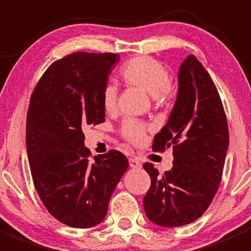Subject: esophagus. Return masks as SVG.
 Masks as SVG:
<instances>
[{
  "label": "esophagus",
  "mask_w": 251,
  "mask_h": 251,
  "mask_svg": "<svg viewBox=\"0 0 251 251\" xmlns=\"http://www.w3.org/2000/svg\"><path fill=\"white\" fill-rule=\"evenodd\" d=\"M128 163H130L131 168H133V169L141 168V161L138 160V159L136 158V156H132V158L128 159Z\"/></svg>",
  "instance_id": "esophagus-1"
}]
</instances>
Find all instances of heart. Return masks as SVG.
<instances>
[{"instance_id": "b5f03b06", "label": "heart", "mask_w": 251, "mask_h": 251, "mask_svg": "<svg viewBox=\"0 0 251 251\" xmlns=\"http://www.w3.org/2000/svg\"><path fill=\"white\" fill-rule=\"evenodd\" d=\"M121 77L128 86L141 88L151 96L156 103L166 102L173 95L174 88L165 67L151 57L138 55L128 60L121 69ZM102 105L109 114L118 108V88L114 85H107L103 90ZM147 130L146 124L135 119H126L121 125V135L132 144H141Z\"/></svg>"}]
</instances>
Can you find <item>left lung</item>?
Listing matches in <instances>:
<instances>
[{
	"label": "left lung",
	"instance_id": "8db88e82",
	"mask_svg": "<svg viewBox=\"0 0 251 251\" xmlns=\"http://www.w3.org/2000/svg\"><path fill=\"white\" fill-rule=\"evenodd\" d=\"M226 114L216 86L193 54L182 62L178 92L166 125L156 133L154 151L174 149V166L163 176L151 164L143 199L153 224L179 227L192 224L209 207L219 189L228 151Z\"/></svg>",
	"mask_w": 251,
	"mask_h": 251
}]
</instances>
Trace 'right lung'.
Listing matches in <instances>:
<instances>
[{
    "label": "right lung",
    "mask_w": 251,
    "mask_h": 251,
    "mask_svg": "<svg viewBox=\"0 0 251 251\" xmlns=\"http://www.w3.org/2000/svg\"><path fill=\"white\" fill-rule=\"evenodd\" d=\"M119 55L76 52L53 63L35 87L26 116V151L35 188L58 221L100 224L128 168L123 153L90 159L82 130L104 123L102 92Z\"/></svg>",
    "instance_id": "right-lung-1"
}]
</instances>
